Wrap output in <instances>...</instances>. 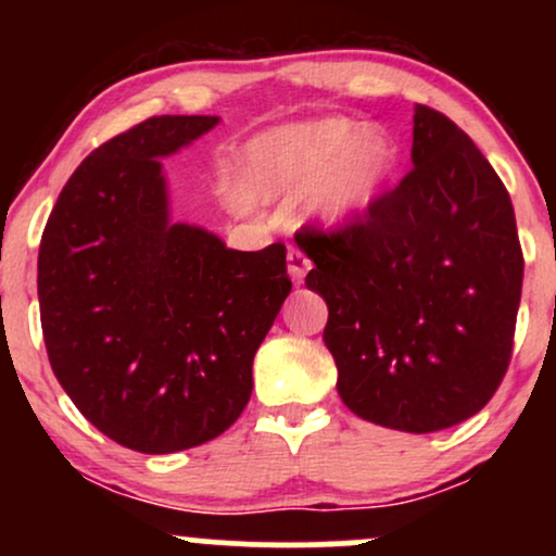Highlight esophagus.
<instances>
[{
    "label": "esophagus",
    "instance_id": "1",
    "mask_svg": "<svg viewBox=\"0 0 556 556\" xmlns=\"http://www.w3.org/2000/svg\"><path fill=\"white\" fill-rule=\"evenodd\" d=\"M311 269V258L305 256L300 248H290L287 251V271H290V277L295 279V282H303V277L308 274Z\"/></svg>",
    "mask_w": 556,
    "mask_h": 556
}]
</instances>
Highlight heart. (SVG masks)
I'll return each instance as SVG.
<instances>
[{
	"label": "heart",
	"instance_id": "1",
	"mask_svg": "<svg viewBox=\"0 0 556 556\" xmlns=\"http://www.w3.org/2000/svg\"><path fill=\"white\" fill-rule=\"evenodd\" d=\"M366 136V125L344 117L279 127L248 149V175L266 190L305 193L334 168L318 193V212L350 222L374 206L397 162L392 143Z\"/></svg>",
	"mask_w": 556,
	"mask_h": 556
}]
</instances>
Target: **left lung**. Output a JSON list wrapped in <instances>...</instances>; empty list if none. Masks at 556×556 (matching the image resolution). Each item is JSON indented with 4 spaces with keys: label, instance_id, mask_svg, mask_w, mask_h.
<instances>
[{
    "label": "left lung",
    "instance_id": "left-lung-1",
    "mask_svg": "<svg viewBox=\"0 0 556 556\" xmlns=\"http://www.w3.org/2000/svg\"><path fill=\"white\" fill-rule=\"evenodd\" d=\"M413 169L340 229H308L305 285L329 305L337 392L371 424L450 429L494 397L513 358L522 251L513 201L465 132L413 114Z\"/></svg>",
    "mask_w": 556,
    "mask_h": 556
}]
</instances>
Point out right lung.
Masks as SVG:
<instances>
[{
    "label": "right lung",
    "instance_id": "right-lung-1",
    "mask_svg": "<svg viewBox=\"0 0 556 556\" xmlns=\"http://www.w3.org/2000/svg\"><path fill=\"white\" fill-rule=\"evenodd\" d=\"M216 123L162 114L101 143L62 188L38 248L56 381L96 429L146 455L190 450L240 418L253 355L292 290L282 242L232 251L169 222L159 159Z\"/></svg>",
    "mask_w": 556,
    "mask_h": 556
}]
</instances>
